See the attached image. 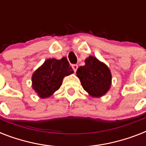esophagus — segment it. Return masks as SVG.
Segmentation results:
<instances>
[{"label":"esophagus","mask_w":146,"mask_h":146,"mask_svg":"<svg viewBox=\"0 0 146 146\" xmlns=\"http://www.w3.org/2000/svg\"><path fill=\"white\" fill-rule=\"evenodd\" d=\"M72 67H73L74 72H76V71L77 70L78 65H77V64H73V65H72Z\"/></svg>","instance_id":"34e87169"}]
</instances>
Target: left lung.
Here are the masks:
<instances>
[{
  "label": "left lung",
  "instance_id": "left-lung-1",
  "mask_svg": "<svg viewBox=\"0 0 146 146\" xmlns=\"http://www.w3.org/2000/svg\"><path fill=\"white\" fill-rule=\"evenodd\" d=\"M84 66L76 70L83 89L92 97H101L107 93L111 84V74L108 67L95 57L85 60Z\"/></svg>",
  "mask_w": 146,
  "mask_h": 146
}]
</instances>
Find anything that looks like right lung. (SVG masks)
Here are the masks:
<instances>
[{
	"label": "right lung",
	"mask_w": 146,
	"mask_h": 146,
	"mask_svg": "<svg viewBox=\"0 0 146 146\" xmlns=\"http://www.w3.org/2000/svg\"><path fill=\"white\" fill-rule=\"evenodd\" d=\"M73 73V69L66 57L60 60H47L33 73V88L39 97L48 98L59 89L64 76Z\"/></svg>",
	"instance_id": "right-lung-1"
}]
</instances>
